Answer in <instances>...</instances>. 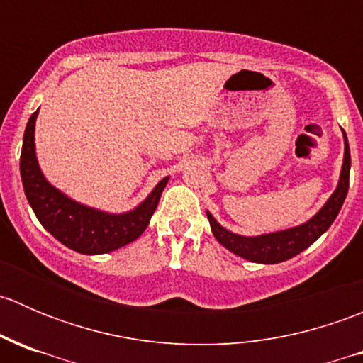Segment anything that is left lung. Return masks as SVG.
I'll list each match as a JSON object with an SVG mask.
<instances>
[{
    "label": "left lung",
    "instance_id": "8db88e82",
    "mask_svg": "<svg viewBox=\"0 0 363 363\" xmlns=\"http://www.w3.org/2000/svg\"><path fill=\"white\" fill-rule=\"evenodd\" d=\"M344 135V161L342 170H340L339 184L335 191L332 193L327 203L314 214L309 221L303 225L295 226V228L281 230V232L265 233V235L258 237H244L237 235V233L230 232V230L223 228L214 216L207 212L208 223H211V230L218 242L225 246L226 250L232 251L233 255L240 256L244 259H250L255 263H281L286 259L294 258V256L302 252L303 250L316 242L334 223L337 218L340 207H342L344 199L347 195V188H350V168H351V156H350V145H347V137Z\"/></svg>",
    "mask_w": 363,
    "mask_h": 363
}]
</instances>
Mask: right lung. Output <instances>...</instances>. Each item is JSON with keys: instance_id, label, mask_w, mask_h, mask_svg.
Returning <instances> with one entry per match:
<instances>
[{"instance_id": "obj_1", "label": "right lung", "mask_w": 363, "mask_h": 363, "mask_svg": "<svg viewBox=\"0 0 363 363\" xmlns=\"http://www.w3.org/2000/svg\"><path fill=\"white\" fill-rule=\"evenodd\" d=\"M36 116L38 111L29 117L24 131L21 179L26 199L43 228L61 244L82 255H104L138 239L158 207L168 177L161 179L138 207L123 214H111L75 202L49 184L40 170L35 152Z\"/></svg>"}]
</instances>
